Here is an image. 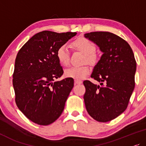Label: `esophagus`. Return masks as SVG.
<instances>
[{"label": "esophagus", "instance_id": "obj_1", "mask_svg": "<svg viewBox=\"0 0 146 146\" xmlns=\"http://www.w3.org/2000/svg\"><path fill=\"white\" fill-rule=\"evenodd\" d=\"M75 84H81L83 83V81L81 80H75Z\"/></svg>", "mask_w": 146, "mask_h": 146}]
</instances>
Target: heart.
I'll return each mask as SVG.
<instances>
[{"label": "heart", "mask_w": 146, "mask_h": 146, "mask_svg": "<svg viewBox=\"0 0 146 146\" xmlns=\"http://www.w3.org/2000/svg\"><path fill=\"white\" fill-rule=\"evenodd\" d=\"M71 46L85 55L84 63L95 65L97 63V57L94 52L96 46L91 41L85 38H79L74 41ZM56 56L59 63L63 66H67L69 63V52L66 46H61L57 50ZM90 68L87 65L81 67H71L65 70V76L75 80H81L90 73Z\"/></svg>", "instance_id": "b5f03b06"}]
</instances>
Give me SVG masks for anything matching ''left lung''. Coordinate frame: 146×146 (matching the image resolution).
<instances>
[{
	"label": "left lung",
	"mask_w": 146,
	"mask_h": 146,
	"mask_svg": "<svg viewBox=\"0 0 146 146\" xmlns=\"http://www.w3.org/2000/svg\"><path fill=\"white\" fill-rule=\"evenodd\" d=\"M85 37L103 53L91 76L101 86L83 81L86 109L98 122H109L128 105L135 87L136 61L128 43L116 34L94 32L85 34Z\"/></svg>",
	"instance_id": "1"
}]
</instances>
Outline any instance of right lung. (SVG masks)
<instances>
[{"instance_id": "add662e5", "label": "right lung", "mask_w": 146, "mask_h": 146, "mask_svg": "<svg viewBox=\"0 0 146 146\" xmlns=\"http://www.w3.org/2000/svg\"><path fill=\"white\" fill-rule=\"evenodd\" d=\"M77 34L43 31L33 36L19 50L12 84L19 110L33 122L47 126L63 111L74 86L72 78L54 81L63 73L57 50Z\"/></svg>"}]
</instances>
